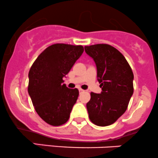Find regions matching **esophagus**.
Returning <instances> with one entry per match:
<instances>
[{
    "label": "esophagus",
    "instance_id": "esophagus-1",
    "mask_svg": "<svg viewBox=\"0 0 158 158\" xmlns=\"http://www.w3.org/2000/svg\"><path fill=\"white\" fill-rule=\"evenodd\" d=\"M78 90H79L80 93H82V92H84V90H82V89H81V88H79Z\"/></svg>",
    "mask_w": 158,
    "mask_h": 158
}]
</instances>
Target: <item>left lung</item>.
Wrapping results in <instances>:
<instances>
[{
    "label": "left lung",
    "mask_w": 158,
    "mask_h": 158,
    "mask_svg": "<svg viewBox=\"0 0 158 158\" xmlns=\"http://www.w3.org/2000/svg\"><path fill=\"white\" fill-rule=\"evenodd\" d=\"M86 53L95 61L101 94L90 93L87 103L89 118L98 126L114 123L127 110L133 94V74L126 58L107 44L84 46Z\"/></svg>",
    "instance_id": "8db88e82"
}]
</instances>
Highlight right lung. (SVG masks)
Here are the masks:
<instances>
[{"instance_id": "1", "label": "right lung", "mask_w": 158, "mask_h": 158, "mask_svg": "<svg viewBox=\"0 0 158 158\" xmlns=\"http://www.w3.org/2000/svg\"><path fill=\"white\" fill-rule=\"evenodd\" d=\"M83 52L82 45L54 44L45 48L30 68L29 95L38 115L51 126L64 124L77 101L78 90L68 88L63 77Z\"/></svg>"}]
</instances>
